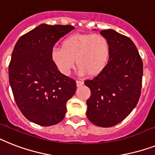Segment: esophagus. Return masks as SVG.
<instances>
[{
	"label": "esophagus",
	"mask_w": 155,
	"mask_h": 155,
	"mask_svg": "<svg viewBox=\"0 0 155 155\" xmlns=\"http://www.w3.org/2000/svg\"><path fill=\"white\" fill-rule=\"evenodd\" d=\"M83 85H84V82L83 81H80V80H77V81H76V86H77L78 87L83 86Z\"/></svg>",
	"instance_id": "34e87169"
}]
</instances>
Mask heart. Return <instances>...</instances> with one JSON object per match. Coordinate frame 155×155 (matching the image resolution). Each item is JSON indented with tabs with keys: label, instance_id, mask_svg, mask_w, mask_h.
Here are the masks:
<instances>
[{
	"label": "heart",
	"instance_id": "b5f03b06",
	"mask_svg": "<svg viewBox=\"0 0 155 155\" xmlns=\"http://www.w3.org/2000/svg\"><path fill=\"white\" fill-rule=\"evenodd\" d=\"M110 57L109 43L99 34H75L68 36L61 44V49L53 48L51 59L56 68L68 75L75 66L79 74L94 77L102 73Z\"/></svg>",
	"mask_w": 155,
	"mask_h": 155
}]
</instances>
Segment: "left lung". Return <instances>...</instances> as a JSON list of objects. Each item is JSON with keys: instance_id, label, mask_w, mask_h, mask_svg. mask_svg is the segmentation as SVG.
<instances>
[{"instance_id": "8db88e82", "label": "left lung", "mask_w": 155, "mask_h": 155, "mask_svg": "<svg viewBox=\"0 0 155 155\" xmlns=\"http://www.w3.org/2000/svg\"><path fill=\"white\" fill-rule=\"evenodd\" d=\"M110 46L109 61L102 73L84 84L91 90L87 116L102 127L122 122L136 107L141 94L143 61L129 37L113 29L100 32Z\"/></svg>"}]
</instances>
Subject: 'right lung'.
Listing matches in <instances>:
<instances>
[{"mask_svg": "<svg viewBox=\"0 0 155 155\" xmlns=\"http://www.w3.org/2000/svg\"><path fill=\"white\" fill-rule=\"evenodd\" d=\"M75 28L42 24L19 39L8 67L16 105L29 121L44 126L64 119L66 104L76 90L75 81L60 73L51 59L54 45Z\"/></svg>", "mask_w": 155, "mask_h": 155, "instance_id": "add662e5", "label": "right lung"}]
</instances>
